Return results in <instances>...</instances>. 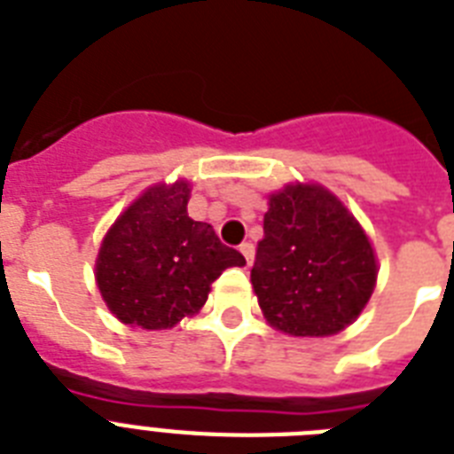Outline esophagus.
I'll use <instances>...</instances> for the list:
<instances>
[{
	"instance_id": "34e87169",
	"label": "esophagus",
	"mask_w": 454,
	"mask_h": 454,
	"mask_svg": "<svg viewBox=\"0 0 454 454\" xmlns=\"http://www.w3.org/2000/svg\"><path fill=\"white\" fill-rule=\"evenodd\" d=\"M239 250H241V254L243 257H246V264H253V260H254V246L250 241H246V243H241V246H239Z\"/></svg>"
}]
</instances>
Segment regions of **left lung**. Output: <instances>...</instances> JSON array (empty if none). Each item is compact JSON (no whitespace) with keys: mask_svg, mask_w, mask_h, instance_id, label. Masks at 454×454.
I'll use <instances>...</instances> for the list:
<instances>
[{"mask_svg":"<svg viewBox=\"0 0 454 454\" xmlns=\"http://www.w3.org/2000/svg\"><path fill=\"white\" fill-rule=\"evenodd\" d=\"M376 276L369 239L334 194L320 185L271 194L250 280L273 327L336 334L362 313Z\"/></svg>","mask_w":454,"mask_h":454,"instance_id":"8db88e82","label":"left lung"}]
</instances>
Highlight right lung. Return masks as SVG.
I'll list each match as a JSON object with an SVG mask.
<instances>
[{"instance_id":"1","label":"right lung","mask_w":454,"mask_h":454,"mask_svg":"<svg viewBox=\"0 0 454 454\" xmlns=\"http://www.w3.org/2000/svg\"><path fill=\"white\" fill-rule=\"evenodd\" d=\"M190 187L155 185L127 208L101 243L97 286L115 317L144 329L174 327L204 306L211 283L246 257L208 223L187 215Z\"/></svg>"}]
</instances>
